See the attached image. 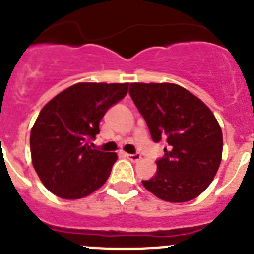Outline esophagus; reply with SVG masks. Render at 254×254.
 Wrapping results in <instances>:
<instances>
[{
	"mask_svg": "<svg viewBox=\"0 0 254 254\" xmlns=\"http://www.w3.org/2000/svg\"><path fill=\"white\" fill-rule=\"evenodd\" d=\"M125 157H127L131 161H138L142 156H140V153H125Z\"/></svg>",
	"mask_w": 254,
	"mask_h": 254,
	"instance_id": "34e87169",
	"label": "esophagus"
}]
</instances>
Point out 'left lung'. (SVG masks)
I'll list each match as a JSON object with an SVG mask.
<instances>
[{"label":"left lung","mask_w":254,"mask_h":254,"mask_svg":"<svg viewBox=\"0 0 254 254\" xmlns=\"http://www.w3.org/2000/svg\"><path fill=\"white\" fill-rule=\"evenodd\" d=\"M129 94L155 143L164 142L156 174L143 186L160 199L183 203L209 186L222 159V130L199 98L176 84L134 82Z\"/></svg>","instance_id":"left-lung-1"}]
</instances>
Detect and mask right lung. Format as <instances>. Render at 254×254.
I'll use <instances>...</instances> for the list:
<instances>
[{"label":"right lung","mask_w":254,"mask_h":254,"mask_svg":"<svg viewBox=\"0 0 254 254\" xmlns=\"http://www.w3.org/2000/svg\"><path fill=\"white\" fill-rule=\"evenodd\" d=\"M129 84L81 82L41 110L31 131V155L45 187L62 199L90 195L110 177L116 153L89 146L99 123L127 93Z\"/></svg>","instance_id":"right-lung-1"}]
</instances>
